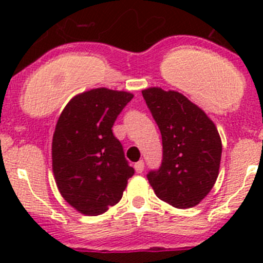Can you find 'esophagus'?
I'll use <instances>...</instances> for the list:
<instances>
[{
  "instance_id": "1",
  "label": "esophagus",
  "mask_w": 263,
  "mask_h": 263,
  "mask_svg": "<svg viewBox=\"0 0 263 263\" xmlns=\"http://www.w3.org/2000/svg\"><path fill=\"white\" fill-rule=\"evenodd\" d=\"M144 169H145V163L142 160L137 161V163L135 164V171H136L137 173H142V172H144Z\"/></svg>"
}]
</instances>
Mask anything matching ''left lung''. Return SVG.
<instances>
[{"label": "left lung", "instance_id": "1", "mask_svg": "<svg viewBox=\"0 0 263 263\" xmlns=\"http://www.w3.org/2000/svg\"><path fill=\"white\" fill-rule=\"evenodd\" d=\"M163 140V160L147 174L160 200L177 209L198 205L219 176L221 139L214 122L188 98L174 90H142Z\"/></svg>", "mask_w": 263, "mask_h": 263}]
</instances>
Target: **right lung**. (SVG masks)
<instances>
[{
	"mask_svg": "<svg viewBox=\"0 0 263 263\" xmlns=\"http://www.w3.org/2000/svg\"><path fill=\"white\" fill-rule=\"evenodd\" d=\"M134 95L98 87L73 97L52 140V169L62 197L87 216L104 214L122 198L135 173L112 132Z\"/></svg>",
	"mask_w": 263,
	"mask_h": 263,
	"instance_id": "1",
	"label": "right lung"
}]
</instances>
